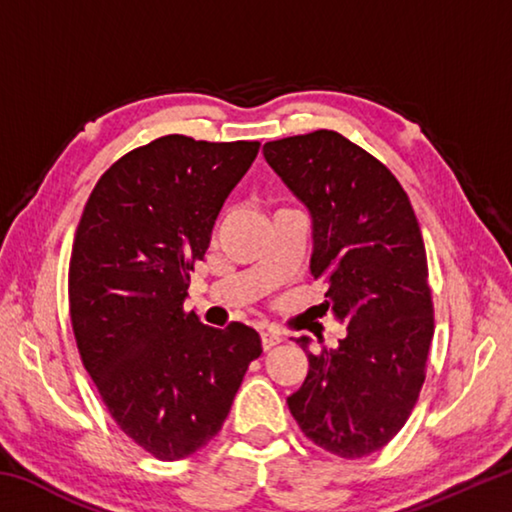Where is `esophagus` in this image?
<instances>
[{"mask_svg":"<svg viewBox=\"0 0 512 512\" xmlns=\"http://www.w3.org/2000/svg\"><path fill=\"white\" fill-rule=\"evenodd\" d=\"M277 343H282V336H280V334H275V332H262V348H264V350L275 348Z\"/></svg>","mask_w":512,"mask_h":512,"instance_id":"1","label":"esophagus"}]
</instances>
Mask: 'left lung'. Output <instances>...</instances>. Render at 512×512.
Returning <instances> with one entry per match:
<instances>
[{
	"mask_svg": "<svg viewBox=\"0 0 512 512\" xmlns=\"http://www.w3.org/2000/svg\"><path fill=\"white\" fill-rule=\"evenodd\" d=\"M264 158L307 205L309 268L327 280L320 307L348 325L336 348L296 341L309 372L289 411L325 452L368 456L409 420L427 370L433 302L418 219L393 173L334 131L266 142Z\"/></svg>",
	"mask_w": 512,
	"mask_h": 512,
	"instance_id": "left-lung-1",
	"label": "left lung"
}]
</instances>
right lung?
I'll return each instance as SVG.
<instances>
[{"mask_svg": "<svg viewBox=\"0 0 512 512\" xmlns=\"http://www.w3.org/2000/svg\"><path fill=\"white\" fill-rule=\"evenodd\" d=\"M259 142L164 135L119 158L85 203L69 259V316L83 366L117 427L160 461L221 431L253 327H207L185 311L189 271Z\"/></svg>", "mask_w": 512, "mask_h": 512, "instance_id": "right-lung-1", "label": "right lung"}]
</instances>
